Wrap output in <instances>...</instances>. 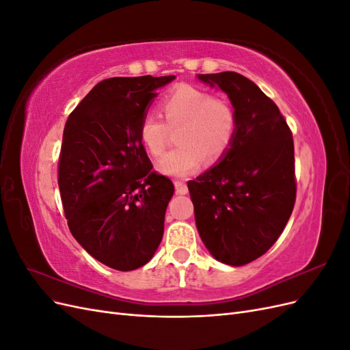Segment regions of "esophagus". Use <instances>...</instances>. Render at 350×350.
I'll return each mask as SVG.
<instances>
[{
  "label": "esophagus",
  "mask_w": 350,
  "mask_h": 350,
  "mask_svg": "<svg viewBox=\"0 0 350 350\" xmlns=\"http://www.w3.org/2000/svg\"><path fill=\"white\" fill-rule=\"evenodd\" d=\"M175 189H176L178 194H187L188 193V187L184 181H181V179L175 181Z\"/></svg>",
  "instance_id": "1"
}]
</instances>
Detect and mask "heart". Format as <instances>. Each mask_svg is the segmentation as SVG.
Returning <instances> with one entry per match:
<instances>
[{
	"instance_id": "obj_1",
	"label": "heart",
	"mask_w": 350,
	"mask_h": 350,
	"mask_svg": "<svg viewBox=\"0 0 350 350\" xmlns=\"http://www.w3.org/2000/svg\"><path fill=\"white\" fill-rule=\"evenodd\" d=\"M165 116L144 115L139 125V137L144 149L159 157L169 142V130H177L179 147L169 152L157 163V169L167 176H187L203 165L204 157L219 161L230 149L238 130V115L228 99L211 96V93L183 84L161 102Z\"/></svg>"
}]
</instances>
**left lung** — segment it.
Instances as JSON below:
<instances>
[{
  "label": "left lung",
  "mask_w": 350,
  "mask_h": 350,
  "mask_svg": "<svg viewBox=\"0 0 350 350\" xmlns=\"http://www.w3.org/2000/svg\"><path fill=\"white\" fill-rule=\"evenodd\" d=\"M228 93L238 130L221 161L188 183L196 225L217 261L243 266L266 254L296 200L293 137L278 105L234 71L198 74Z\"/></svg>",
  "instance_id": "1"
}]
</instances>
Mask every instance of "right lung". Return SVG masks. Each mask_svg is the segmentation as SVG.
<instances>
[{
    "instance_id": "1",
    "label": "right lung",
    "mask_w": 350,
    "mask_h": 350,
    "mask_svg": "<svg viewBox=\"0 0 350 350\" xmlns=\"http://www.w3.org/2000/svg\"><path fill=\"white\" fill-rule=\"evenodd\" d=\"M165 77L98 83L66 122L58 187L72 237L93 258L120 271L149 262L163 237L174 184L153 171L139 125Z\"/></svg>"
}]
</instances>
